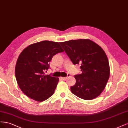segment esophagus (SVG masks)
<instances>
[{"label":"esophagus","instance_id":"1","mask_svg":"<svg viewBox=\"0 0 128 128\" xmlns=\"http://www.w3.org/2000/svg\"><path fill=\"white\" fill-rule=\"evenodd\" d=\"M68 76H66V77H61L60 78H61V79H62V80H66V79H67V78H68Z\"/></svg>","mask_w":128,"mask_h":128}]
</instances>
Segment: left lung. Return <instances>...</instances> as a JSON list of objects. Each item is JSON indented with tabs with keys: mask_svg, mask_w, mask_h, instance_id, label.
<instances>
[{
	"mask_svg": "<svg viewBox=\"0 0 128 128\" xmlns=\"http://www.w3.org/2000/svg\"><path fill=\"white\" fill-rule=\"evenodd\" d=\"M74 65H80L81 74L74 76L72 94L85 100L100 95L110 74L108 60L104 50L89 39L71 40L60 43Z\"/></svg>",
	"mask_w": 128,
	"mask_h": 128,
	"instance_id": "8db88e82",
	"label": "left lung"
}]
</instances>
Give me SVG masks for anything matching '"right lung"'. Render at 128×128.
Here are the masks:
<instances>
[{"label":"right lung","mask_w":128,"mask_h":128,"mask_svg":"<svg viewBox=\"0 0 128 128\" xmlns=\"http://www.w3.org/2000/svg\"><path fill=\"white\" fill-rule=\"evenodd\" d=\"M58 42L42 41L30 44L20 54L16 64V81L22 92L29 98L42 102L52 96L58 78L44 75L52 57L63 52Z\"/></svg>","instance_id":"right-lung-1"}]
</instances>
